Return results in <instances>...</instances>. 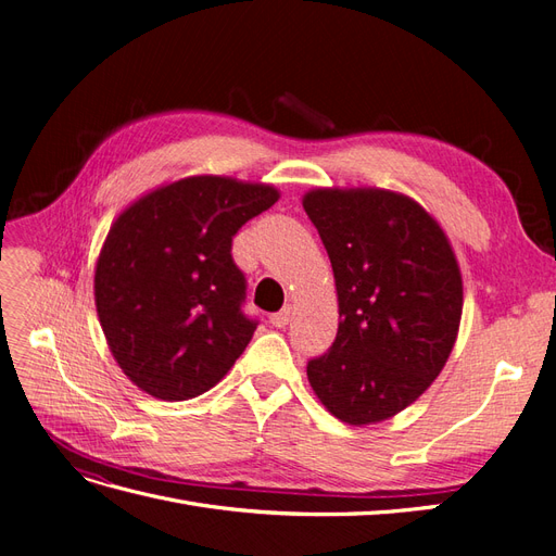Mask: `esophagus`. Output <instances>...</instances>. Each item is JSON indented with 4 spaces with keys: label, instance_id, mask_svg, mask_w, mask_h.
I'll list each match as a JSON object with an SVG mask.
<instances>
[{
    "label": "esophagus",
    "instance_id": "obj_1",
    "mask_svg": "<svg viewBox=\"0 0 556 556\" xmlns=\"http://www.w3.org/2000/svg\"><path fill=\"white\" fill-rule=\"evenodd\" d=\"M290 317H292V311H290V306H288V308H282V311H278V313L271 315V325L278 327V329L288 327V325H290Z\"/></svg>",
    "mask_w": 556,
    "mask_h": 556
}]
</instances>
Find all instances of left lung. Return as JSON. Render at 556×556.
I'll list each match as a JSON object with an SVG mask.
<instances>
[{
    "label": "left lung",
    "instance_id": "1",
    "mask_svg": "<svg viewBox=\"0 0 556 556\" xmlns=\"http://www.w3.org/2000/svg\"><path fill=\"white\" fill-rule=\"evenodd\" d=\"M304 208L329 255L339 331L308 382L348 425L408 408L457 341L464 290L450 241L417 201L376 188L313 190Z\"/></svg>",
    "mask_w": 556,
    "mask_h": 556
}]
</instances>
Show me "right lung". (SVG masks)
I'll return each mask as SVG.
<instances>
[{
    "label": "right lung",
    "instance_id": "right-lung-1",
    "mask_svg": "<svg viewBox=\"0 0 556 556\" xmlns=\"http://www.w3.org/2000/svg\"><path fill=\"white\" fill-rule=\"evenodd\" d=\"M278 190L192 176L146 194L113 223L94 271L97 315L117 366L150 396L208 392L257 329L243 313L237 231Z\"/></svg>",
    "mask_w": 556,
    "mask_h": 556
}]
</instances>
